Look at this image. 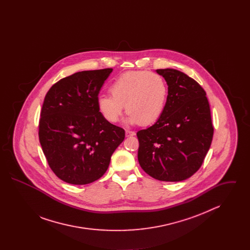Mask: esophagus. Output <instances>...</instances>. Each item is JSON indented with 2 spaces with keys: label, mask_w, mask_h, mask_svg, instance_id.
Masks as SVG:
<instances>
[{
  "label": "esophagus",
  "mask_w": 250,
  "mask_h": 250,
  "mask_svg": "<svg viewBox=\"0 0 250 250\" xmlns=\"http://www.w3.org/2000/svg\"><path fill=\"white\" fill-rule=\"evenodd\" d=\"M135 135H136V133H135L134 131L125 130V136H126V137H133V136H135Z\"/></svg>",
  "instance_id": "1"
}]
</instances>
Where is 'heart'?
Wrapping results in <instances>:
<instances>
[{"label": "heart", "instance_id": "b5f03b06", "mask_svg": "<svg viewBox=\"0 0 250 250\" xmlns=\"http://www.w3.org/2000/svg\"><path fill=\"white\" fill-rule=\"evenodd\" d=\"M111 95H99L97 108L108 123L119 121L125 106L127 125H149L162 115L167 96L164 79L153 72L129 71L118 77L109 87Z\"/></svg>", "mask_w": 250, "mask_h": 250}]
</instances>
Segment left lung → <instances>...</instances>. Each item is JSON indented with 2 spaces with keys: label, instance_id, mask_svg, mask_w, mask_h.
Wrapping results in <instances>:
<instances>
[{
  "label": "left lung",
  "instance_id": "obj_1",
  "mask_svg": "<svg viewBox=\"0 0 250 250\" xmlns=\"http://www.w3.org/2000/svg\"><path fill=\"white\" fill-rule=\"evenodd\" d=\"M167 85L160 118L138 131L139 163L151 177L180 182L202 166L213 140L214 127L206 93L187 74L172 68L157 69Z\"/></svg>",
  "mask_w": 250,
  "mask_h": 250
}]
</instances>
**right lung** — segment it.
I'll use <instances>...</instances> for the list:
<instances>
[{"label":"right lung","instance_id":"add662e5","mask_svg":"<svg viewBox=\"0 0 250 250\" xmlns=\"http://www.w3.org/2000/svg\"><path fill=\"white\" fill-rule=\"evenodd\" d=\"M112 68L77 72L54 84L45 96L39 141L58 178L87 185L102 177L125 130L102 117L97 97Z\"/></svg>","mask_w":250,"mask_h":250}]
</instances>
